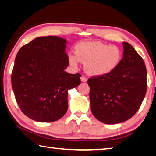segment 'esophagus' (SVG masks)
Wrapping results in <instances>:
<instances>
[{
  "mask_svg": "<svg viewBox=\"0 0 156 156\" xmlns=\"http://www.w3.org/2000/svg\"><path fill=\"white\" fill-rule=\"evenodd\" d=\"M80 80L82 82H83V83H86V82H87V78L85 77V76H82L80 77Z\"/></svg>",
  "mask_w": 156,
  "mask_h": 156,
  "instance_id": "esophagus-1",
  "label": "esophagus"
}]
</instances>
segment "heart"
<instances>
[{
	"mask_svg": "<svg viewBox=\"0 0 156 156\" xmlns=\"http://www.w3.org/2000/svg\"><path fill=\"white\" fill-rule=\"evenodd\" d=\"M76 56L69 55V64L77 67L78 61L84 63V69L90 76L108 75L119 66L122 57L119 48L100 41H83L75 47Z\"/></svg>",
	"mask_w": 156,
	"mask_h": 156,
	"instance_id": "heart-1",
	"label": "heart"
}]
</instances>
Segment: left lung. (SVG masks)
Instances as JSON below:
<instances>
[{
	"mask_svg": "<svg viewBox=\"0 0 156 156\" xmlns=\"http://www.w3.org/2000/svg\"><path fill=\"white\" fill-rule=\"evenodd\" d=\"M119 66L108 75L88 80L90 110L106 124L122 123L138 111L147 91V69L142 57L127 42Z\"/></svg>",
	"mask_w": 156,
	"mask_h": 156,
	"instance_id": "1",
	"label": "left lung"
}]
</instances>
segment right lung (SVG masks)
<instances>
[{
    "label": "right lung",
    "instance_id": "right-lung-1",
    "mask_svg": "<svg viewBox=\"0 0 156 156\" xmlns=\"http://www.w3.org/2000/svg\"><path fill=\"white\" fill-rule=\"evenodd\" d=\"M67 44L58 36L39 37L17 54L11 84L20 108L31 119H60L68 108V90L80 84V74L65 71L69 65Z\"/></svg>",
    "mask_w": 156,
    "mask_h": 156
}]
</instances>
